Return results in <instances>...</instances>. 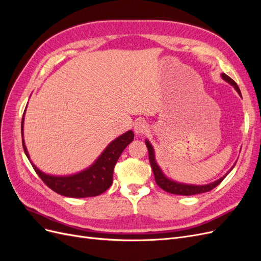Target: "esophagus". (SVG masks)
Returning a JSON list of instances; mask_svg holds the SVG:
<instances>
[{
    "instance_id": "34e87169",
    "label": "esophagus",
    "mask_w": 261,
    "mask_h": 261,
    "mask_svg": "<svg viewBox=\"0 0 261 261\" xmlns=\"http://www.w3.org/2000/svg\"><path fill=\"white\" fill-rule=\"evenodd\" d=\"M134 130H135L137 135H143V134H145L148 130V125L145 121H137L134 124Z\"/></svg>"
}]
</instances>
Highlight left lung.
Instances as JSON below:
<instances>
[{"label": "left lung", "mask_w": 261, "mask_h": 261, "mask_svg": "<svg viewBox=\"0 0 261 261\" xmlns=\"http://www.w3.org/2000/svg\"><path fill=\"white\" fill-rule=\"evenodd\" d=\"M222 78L224 81H226L227 83H230L232 86H234V88L236 89V91L239 92L240 96L241 94V90L239 88L238 84H236L231 77H228L225 74H222ZM146 146L148 148V152H149V161H150V165H151V169L153 172V175H154V179H155V183L158 184L160 188H162L163 191L171 193V194H174V195H183V196H191V195H196V194H202V193H206V192H210L211 189H213L215 187H217L221 181H222L225 176L227 174H225L223 177H221L220 179L213 181L211 184L208 185H203V186H196V185H186V184H180V183H176V181H173L169 178L165 177L163 175L162 171L160 170V168L158 167V164L155 162L154 159V152H153V148L152 146L150 145V143L148 140H146ZM232 170V169H231ZM230 170V171H231Z\"/></svg>", "instance_id": "left-lung-1"}]
</instances>
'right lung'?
Here are the masks:
<instances>
[{"instance_id":"1","label":"right lung","mask_w":261,"mask_h":261,"mask_svg":"<svg viewBox=\"0 0 261 261\" xmlns=\"http://www.w3.org/2000/svg\"><path fill=\"white\" fill-rule=\"evenodd\" d=\"M25 115V112H23ZM22 126L23 116L21 120V137H22ZM134 139L133 130L123 134L110 144L98 160L94 162L89 169H87L78 174L70 176H52L44 174L40 170H38L35 164L30 161L34 170L39 175L43 183L50 187L52 191L60 195L72 197V198H85V197H94L102 193L111 186L113 181V170L115 164L120 158L123 150L127 147ZM22 148L27 158L29 154L27 148L22 139Z\"/></svg>"}]
</instances>
